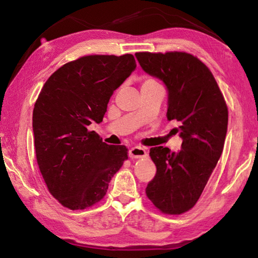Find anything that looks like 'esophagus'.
Segmentation results:
<instances>
[{
	"instance_id": "1",
	"label": "esophagus",
	"mask_w": 258,
	"mask_h": 258,
	"mask_svg": "<svg viewBox=\"0 0 258 258\" xmlns=\"http://www.w3.org/2000/svg\"><path fill=\"white\" fill-rule=\"evenodd\" d=\"M128 156L131 159H137V158H142V157L147 156V151L145 148L142 147H133L132 149H130Z\"/></svg>"
}]
</instances>
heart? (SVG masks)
I'll use <instances>...</instances> for the list:
<instances>
[{
	"mask_svg": "<svg viewBox=\"0 0 258 258\" xmlns=\"http://www.w3.org/2000/svg\"><path fill=\"white\" fill-rule=\"evenodd\" d=\"M148 83H157V82H155L154 80H152V78H147L143 84H148Z\"/></svg>",
	"mask_w": 258,
	"mask_h": 258,
	"instance_id": "b5f03b06",
	"label": "heart"
}]
</instances>
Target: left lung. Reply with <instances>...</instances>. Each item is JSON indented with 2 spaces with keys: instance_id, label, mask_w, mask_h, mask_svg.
<instances>
[{
  "instance_id": "obj_1",
  "label": "left lung",
  "mask_w": 258,
  "mask_h": 258,
  "mask_svg": "<svg viewBox=\"0 0 258 258\" xmlns=\"http://www.w3.org/2000/svg\"><path fill=\"white\" fill-rule=\"evenodd\" d=\"M140 66L164 82L168 120H177L181 150L150 149L157 173L146 194L161 213L178 215L195 206L222 155L228 131V107L212 72L185 52H138Z\"/></svg>"
}]
</instances>
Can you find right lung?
<instances>
[{
	"label": "right lung",
	"mask_w": 258,
	"mask_h": 258,
	"mask_svg": "<svg viewBox=\"0 0 258 258\" xmlns=\"http://www.w3.org/2000/svg\"><path fill=\"white\" fill-rule=\"evenodd\" d=\"M137 62L132 54L86 55L71 61L45 82L33 111L38 167L50 194L69 209L99 203L128 158L125 146H109L94 131L113 91Z\"/></svg>",
	"instance_id": "1"
}]
</instances>
